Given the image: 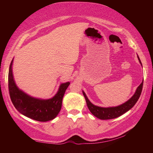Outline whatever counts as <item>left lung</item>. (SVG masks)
<instances>
[{"label": "left lung", "instance_id": "8db88e82", "mask_svg": "<svg viewBox=\"0 0 153 153\" xmlns=\"http://www.w3.org/2000/svg\"><path fill=\"white\" fill-rule=\"evenodd\" d=\"M139 62L141 64V62L139 59V57L137 56ZM142 65V64H141ZM143 82L139 86L137 87V90L131 98L128 100V101L122 105L116 106V107H110V108H102V107H99L97 106H95L91 102L88 98H87L85 93L83 91V94L87 102V107H88L90 112L92 113L97 118L100 120H110L114 119L120 116L123 114L128 112L129 110H130L133 106H134L135 103L137 102L139 97L141 95V93L143 89Z\"/></svg>", "mask_w": 153, "mask_h": 153}]
</instances>
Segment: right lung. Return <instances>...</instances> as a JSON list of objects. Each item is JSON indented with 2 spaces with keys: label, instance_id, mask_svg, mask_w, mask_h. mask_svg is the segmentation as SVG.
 I'll list each match as a JSON object with an SVG mask.
<instances>
[{
  "label": "right lung",
  "instance_id": "obj_1",
  "mask_svg": "<svg viewBox=\"0 0 153 153\" xmlns=\"http://www.w3.org/2000/svg\"><path fill=\"white\" fill-rule=\"evenodd\" d=\"M12 60L8 72V90L13 105L18 111L31 119L39 122L53 120L60 111L64 95L70 82L61 84L54 97L47 100L35 99L27 95L16 86L13 78Z\"/></svg>",
  "mask_w": 153,
  "mask_h": 153
}]
</instances>
